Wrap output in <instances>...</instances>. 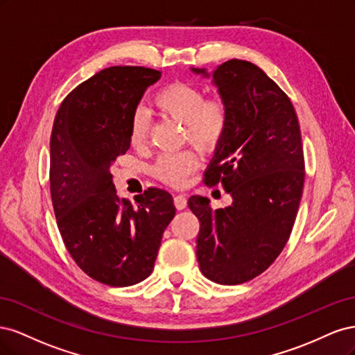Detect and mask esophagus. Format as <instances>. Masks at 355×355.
I'll use <instances>...</instances> for the list:
<instances>
[{
  "mask_svg": "<svg viewBox=\"0 0 355 355\" xmlns=\"http://www.w3.org/2000/svg\"><path fill=\"white\" fill-rule=\"evenodd\" d=\"M173 201H175V207L178 210H184L187 207V198H185V196H175Z\"/></svg>",
  "mask_w": 355,
  "mask_h": 355,
  "instance_id": "1",
  "label": "esophagus"
}]
</instances>
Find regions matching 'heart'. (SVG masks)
Here are the masks:
<instances>
[{"instance_id": "b5f03b06", "label": "heart", "mask_w": 355, "mask_h": 355, "mask_svg": "<svg viewBox=\"0 0 355 355\" xmlns=\"http://www.w3.org/2000/svg\"><path fill=\"white\" fill-rule=\"evenodd\" d=\"M155 110L167 118L184 124V139L201 151L219 146L230 125V106L223 96L204 98V90L191 83L176 81L164 85L153 98ZM149 120L144 111L132 115L128 141L136 149L148 144ZM198 166L197 154L191 149L178 154L161 155L154 166V175L171 187H180Z\"/></svg>"}]
</instances>
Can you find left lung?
I'll return each instance as SVG.
<instances>
[{
	"label": "left lung",
	"mask_w": 355,
	"mask_h": 355,
	"mask_svg": "<svg viewBox=\"0 0 355 355\" xmlns=\"http://www.w3.org/2000/svg\"><path fill=\"white\" fill-rule=\"evenodd\" d=\"M192 72L209 77L206 69ZM230 106V125L204 175L232 204L211 210L194 196L200 220L197 261L209 280L234 286L268 270L293 230L305 179L297 115L287 94L252 62L231 59L213 71Z\"/></svg>",
	"instance_id": "obj_1"
}]
</instances>
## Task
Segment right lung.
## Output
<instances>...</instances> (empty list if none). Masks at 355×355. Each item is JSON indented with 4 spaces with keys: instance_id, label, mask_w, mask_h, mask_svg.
Masks as SVG:
<instances>
[{
    "instance_id": "right-lung-1",
    "label": "right lung",
    "mask_w": 355,
    "mask_h": 355,
    "mask_svg": "<svg viewBox=\"0 0 355 355\" xmlns=\"http://www.w3.org/2000/svg\"><path fill=\"white\" fill-rule=\"evenodd\" d=\"M161 72L111 67L75 87L50 137V192L67 250L93 280L112 287L153 272L161 237L176 214L164 189L120 200L111 167L130 148L128 127L145 90Z\"/></svg>"
}]
</instances>
